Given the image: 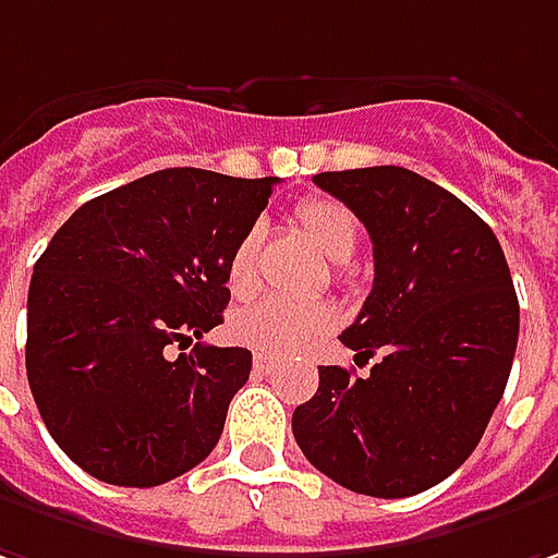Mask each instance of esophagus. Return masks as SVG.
Segmentation results:
<instances>
[{"label": "esophagus", "mask_w": 558, "mask_h": 558, "mask_svg": "<svg viewBox=\"0 0 558 558\" xmlns=\"http://www.w3.org/2000/svg\"><path fill=\"white\" fill-rule=\"evenodd\" d=\"M275 367H278V361H275V357H268V355L253 357V371H256L259 376H268Z\"/></svg>", "instance_id": "esophagus-1"}]
</instances>
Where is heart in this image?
<instances>
[{
	"label": "heart",
	"instance_id": "b5f03b06",
	"mask_svg": "<svg viewBox=\"0 0 558 558\" xmlns=\"http://www.w3.org/2000/svg\"><path fill=\"white\" fill-rule=\"evenodd\" d=\"M299 228L315 243L320 256L330 262H345L355 253L357 221L337 201L308 197L296 209ZM262 228L253 225L234 243L228 259V287L243 296L256 278ZM337 327V312L327 302H287V299H259L238 308L228 320V333L238 345L256 349L262 355H293L308 342L327 337Z\"/></svg>",
	"mask_w": 558,
	"mask_h": 558
}]
</instances>
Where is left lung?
Here are the masks:
<instances>
[{
  "mask_svg": "<svg viewBox=\"0 0 558 558\" xmlns=\"http://www.w3.org/2000/svg\"><path fill=\"white\" fill-rule=\"evenodd\" d=\"M374 241V290L342 330L367 376L320 367L293 411L308 463L342 488L411 497L445 482L482 441L507 389L519 299L500 243L451 191L401 166L315 175Z\"/></svg>",
  "mask_w": 558,
  "mask_h": 558,
  "instance_id": "1",
  "label": "left lung"
}]
</instances>
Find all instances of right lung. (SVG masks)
<instances>
[{
    "label": "right lung",
    "instance_id": "obj_1",
    "mask_svg": "<svg viewBox=\"0 0 558 558\" xmlns=\"http://www.w3.org/2000/svg\"><path fill=\"white\" fill-rule=\"evenodd\" d=\"M278 179L160 169L83 203L33 265L27 379L70 460L123 488H154L216 448L246 349L197 342L231 299L228 259Z\"/></svg>",
    "mask_w": 558,
    "mask_h": 558
}]
</instances>
